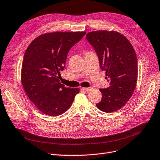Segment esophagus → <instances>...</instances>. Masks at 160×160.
<instances>
[{"label":"esophagus","instance_id":"esophagus-1","mask_svg":"<svg viewBox=\"0 0 160 160\" xmlns=\"http://www.w3.org/2000/svg\"><path fill=\"white\" fill-rule=\"evenodd\" d=\"M82 89H83V90L85 91L88 92V91H91L92 90V87H85V88H83Z\"/></svg>","mask_w":160,"mask_h":160}]
</instances>
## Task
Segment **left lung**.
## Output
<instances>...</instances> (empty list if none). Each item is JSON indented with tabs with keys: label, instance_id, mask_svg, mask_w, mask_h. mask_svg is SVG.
<instances>
[{
	"label": "left lung",
	"instance_id": "obj_1",
	"mask_svg": "<svg viewBox=\"0 0 160 160\" xmlns=\"http://www.w3.org/2000/svg\"><path fill=\"white\" fill-rule=\"evenodd\" d=\"M86 38L97 52L100 68L106 72L110 87L100 88L102 100L97 104L101 111L119 110L129 101L135 91L138 77L135 51L129 41L118 31L89 32Z\"/></svg>",
	"mask_w": 160,
	"mask_h": 160
}]
</instances>
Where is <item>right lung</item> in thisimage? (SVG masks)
<instances>
[{
    "mask_svg": "<svg viewBox=\"0 0 160 160\" xmlns=\"http://www.w3.org/2000/svg\"><path fill=\"white\" fill-rule=\"evenodd\" d=\"M85 34V31L47 33L35 38L25 51L22 84L31 101L47 116L65 113L79 92V88L65 87L58 76L64 69L69 49Z\"/></svg>",
    "mask_w": 160,
    "mask_h": 160,
    "instance_id": "1",
    "label": "right lung"
}]
</instances>
